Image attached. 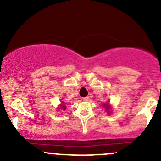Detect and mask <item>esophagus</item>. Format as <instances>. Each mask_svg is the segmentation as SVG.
I'll return each mask as SVG.
<instances>
[{
    "mask_svg": "<svg viewBox=\"0 0 161 161\" xmlns=\"http://www.w3.org/2000/svg\"><path fill=\"white\" fill-rule=\"evenodd\" d=\"M82 100H83V101H88V100H90V97H83V98H82Z\"/></svg>",
    "mask_w": 161,
    "mask_h": 161,
    "instance_id": "esophagus-1",
    "label": "esophagus"
}]
</instances>
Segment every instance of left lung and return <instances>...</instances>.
Listing matches in <instances>:
<instances>
[{"instance_id":"left-lung-1","label":"left lung","mask_w":161,"mask_h":161,"mask_svg":"<svg viewBox=\"0 0 161 161\" xmlns=\"http://www.w3.org/2000/svg\"><path fill=\"white\" fill-rule=\"evenodd\" d=\"M103 108H105V110H107V111H108V114H110L111 112V107H110L109 104H108V103H105V104L103 105Z\"/></svg>"}]
</instances>
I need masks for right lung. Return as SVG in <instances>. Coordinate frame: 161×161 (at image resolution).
I'll use <instances>...</instances> for the list:
<instances>
[{
	"label": "right lung",
	"mask_w": 161,
	"mask_h": 161,
	"mask_svg": "<svg viewBox=\"0 0 161 161\" xmlns=\"http://www.w3.org/2000/svg\"><path fill=\"white\" fill-rule=\"evenodd\" d=\"M61 108V109H63L64 111V110L66 109V106H65V105H64V103H61V104L60 105V108Z\"/></svg>",
	"instance_id": "obj_1"
}]
</instances>
